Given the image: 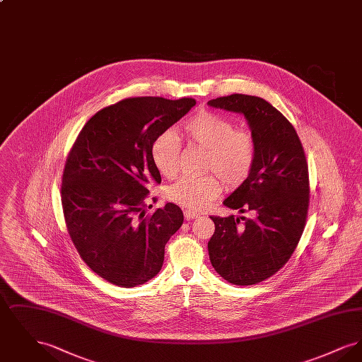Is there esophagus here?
<instances>
[{
	"label": "esophagus",
	"instance_id": "34e87169",
	"mask_svg": "<svg viewBox=\"0 0 362 362\" xmlns=\"http://www.w3.org/2000/svg\"><path fill=\"white\" fill-rule=\"evenodd\" d=\"M185 218L186 220H191V218H195V217H198V214L195 213V211H192V210H185Z\"/></svg>",
	"mask_w": 362,
	"mask_h": 362
}]
</instances>
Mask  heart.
Listing matches in <instances>:
<instances>
[{"instance_id": "1", "label": "heart", "mask_w": 362, "mask_h": 362, "mask_svg": "<svg viewBox=\"0 0 362 362\" xmlns=\"http://www.w3.org/2000/svg\"><path fill=\"white\" fill-rule=\"evenodd\" d=\"M189 141L207 149L205 171L217 173L225 186L235 189L243 185L252 171L255 141L247 130L236 129L230 119L210 111H199L183 126ZM180 139L171 132H163L153 139L151 156L156 170L165 177L179 171ZM221 192L220 180L211 175L183 176L165 189L168 201L180 206L199 210Z\"/></svg>"}]
</instances>
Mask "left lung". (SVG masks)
<instances>
[{"mask_svg": "<svg viewBox=\"0 0 362 362\" xmlns=\"http://www.w3.org/2000/svg\"><path fill=\"white\" fill-rule=\"evenodd\" d=\"M207 104L244 115L255 141L252 171L224 201L254 217L211 216L216 230L207 243L211 266L225 281L254 285L276 274L303 235L310 204L307 160L292 123L264 99L235 93Z\"/></svg>", "mask_w": 362, "mask_h": 362, "instance_id": "left-lung-1", "label": "left lung"}]
</instances>
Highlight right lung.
Instances as JSON below:
<instances>
[{"mask_svg":"<svg viewBox=\"0 0 362 362\" xmlns=\"http://www.w3.org/2000/svg\"><path fill=\"white\" fill-rule=\"evenodd\" d=\"M195 105L191 98H129L96 112L80 132L62 176L70 239L105 281L133 288L161 270L167 241L183 224L175 204L146 214L148 187L161 176L151 156L160 133Z\"/></svg>","mask_w":362,"mask_h":362,"instance_id":"obj_1","label":"right lung"}]
</instances>
